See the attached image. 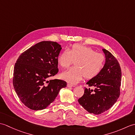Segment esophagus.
<instances>
[{
  "instance_id": "esophagus-1",
  "label": "esophagus",
  "mask_w": 135,
  "mask_h": 135,
  "mask_svg": "<svg viewBox=\"0 0 135 135\" xmlns=\"http://www.w3.org/2000/svg\"><path fill=\"white\" fill-rule=\"evenodd\" d=\"M67 86L68 87H75V85H74L73 84H70V83H68Z\"/></svg>"
}]
</instances>
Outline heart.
<instances>
[{
  "instance_id": "obj_1",
  "label": "heart",
  "mask_w": 135,
  "mask_h": 135,
  "mask_svg": "<svg viewBox=\"0 0 135 135\" xmlns=\"http://www.w3.org/2000/svg\"><path fill=\"white\" fill-rule=\"evenodd\" d=\"M75 62V67L61 74V78L71 83H78L85 77L90 79L101 72L105 58L102 54L96 52L86 46L74 44L70 49L63 50L57 58V62L62 69H67Z\"/></svg>"
}]
</instances>
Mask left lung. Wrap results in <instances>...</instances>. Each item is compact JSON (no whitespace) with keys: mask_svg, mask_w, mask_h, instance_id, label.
Here are the masks:
<instances>
[{"mask_svg":"<svg viewBox=\"0 0 135 135\" xmlns=\"http://www.w3.org/2000/svg\"><path fill=\"white\" fill-rule=\"evenodd\" d=\"M105 62L99 75L86 84L94 90L85 89L84 94L78 102L89 113L96 115L108 110L115 104L120 95L121 69L118 61L110 51L103 49Z\"/></svg>","mask_w":135,"mask_h":135,"instance_id":"1","label":"left lung"}]
</instances>
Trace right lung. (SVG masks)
I'll return each instance as SVG.
<instances>
[{
  "instance_id": "1",
  "label": "right lung",
  "mask_w": 135,
  "mask_h": 135,
  "mask_svg": "<svg viewBox=\"0 0 135 135\" xmlns=\"http://www.w3.org/2000/svg\"><path fill=\"white\" fill-rule=\"evenodd\" d=\"M61 50L56 42L42 41L24 51L17 60L13 86L21 102L31 110L46 108L60 90L67 86L63 80L47 81L59 72L57 58Z\"/></svg>"
}]
</instances>
